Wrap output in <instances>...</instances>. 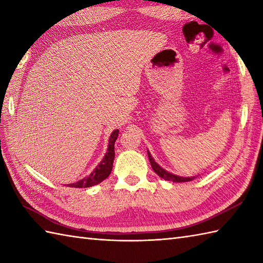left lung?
<instances>
[{"label":"left lung","mask_w":263,"mask_h":263,"mask_svg":"<svg viewBox=\"0 0 263 263\" xmlns=\"http://www.w3.org/2000/svg\"><path fill=\"white\" fill-rule=\"evenodd\" d=\"M148 157H149V160H150V164H152V167L154 172L157 174L159 177L164 178V180L166 181H172V182H190L192 181L195 178V176H192V177H182V176H178V175H174L172 174V173L165 171L163 167H160L157 163H156L155 159L152 157V155H150V153L148 152Z\"/></svg>","instance_id":"1"}]
</instances>
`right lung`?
Listing matches in <instances>:
<instances>
[{"label":"right lung","instance_id":"right-lung-1","mask_svg":"<svg viewBox=\"0 0 263 263\" xmlns=\"http://www.w3.org/2000/svg\"><path fill=\"white\" fill-rule=\"evenodd\" d=\"M117 137H119V130H114L113 132H111V135L109 137L107 153L105 154L104 158L102 161H100L99 165L91 172V174L87 177H83L82 180L78 181L76 183L68 184V186L79 187V189L90 187V186L96 185V184H99L100 182H103L105 178L108 177L111 170H113V161H114V157H115L114 144H115Z\"/></svg>","mask_w":263,"mask_h":263}]
</instances>
